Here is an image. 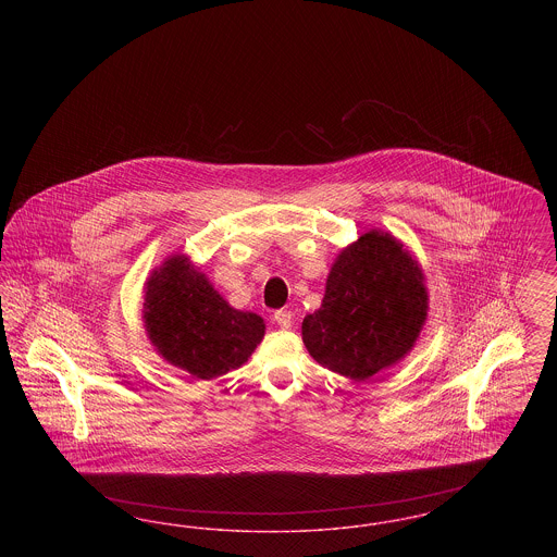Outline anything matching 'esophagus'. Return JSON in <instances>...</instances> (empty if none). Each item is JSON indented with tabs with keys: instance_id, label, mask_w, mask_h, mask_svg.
Returning <instances> with one entry per match:
<instances>
[{
	"instance_id": "esophagus-1",
	"label": "esophagus",
	"mask_w": 557,
	"mask_h": 557,
	"mask_svg": "<svg viewBox=\"0 0 557 557\" xmlns=\"http://www.w3.org/2000/svg\"><path fill=\"white\" fill-rule=\"evenodd\" d=\"M273 321L280 325V327H290L292 325V313L290 311H286V309H280V311H275V315H273Z\"/></svg>"
}]
</instances>
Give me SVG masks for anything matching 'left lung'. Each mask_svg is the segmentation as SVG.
Masks as SVG:
<instances>
[{"label": "left lung", "mask_w": 557, "mask_h": 557, "mask_svg": "<svg viewBox=\"0 0 557 557\" xmlns=\"http://www.w3.org/2000/svg\"><path fill=\"white\" fill-rule=\"evenodd\" d=\"M425 318L422 267L397 238L371 230L334 261L321 307L302 319V343L319 366L361 382L398 363Z\"/></svg>", "instance_id": "left-lung-1"}]
</instances>
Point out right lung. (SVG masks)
I'll return each instance as SVG.
<instances>
[{"label": "right lung", "mask_w": 557, "mask_h": 557, "mask_svg": "<svg viewBox=\"0 0 557 557\" xmlns=\"http://www.w3.org/2000/svg\"><path fill=\"white\" fill-rule=\"evenodd\" d=\"M144 323L162 359L200 380L238 370L265 336V321L230 307L184 255L148 277Z\"/></svg>", "instance_id": "obj_1"}]
</instances>
